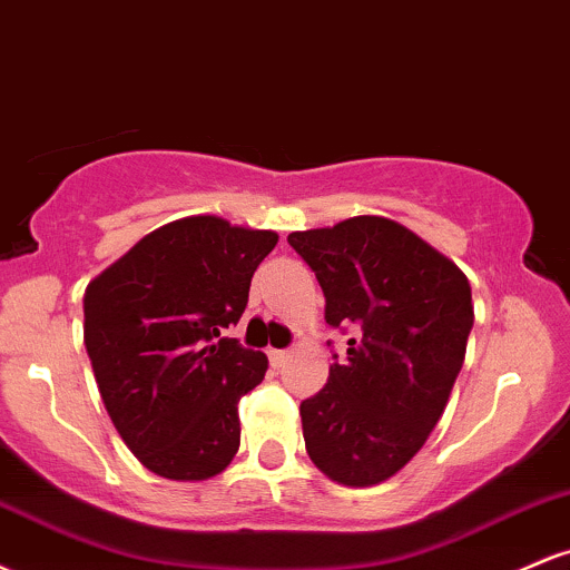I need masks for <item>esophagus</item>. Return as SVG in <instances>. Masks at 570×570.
<instances>
[{
  "label": "esophagus",
  "instance_id": "obj_1",
  "mask_svg": "<svg viewBox=\"0 0 570 570\" xmlns=\"http://www.w3.org/2000/svg\"><path fill=\"white\" fill-rule=\"evenodd\" d=\"M267 356H271L273 367H281V364H284L286 358H289V351H276V348H273V351H267Z\"/></svg>",
  "mask_w": 570,
  "mask_h": 570
}]
</instances>
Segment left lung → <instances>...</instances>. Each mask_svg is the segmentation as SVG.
<instances>
[{
    "instance_id": "left-lung-1",
    "label": "left lung",
    "mask_w": 570,
    "mask_h": 570,
    "mask_svg": "<svg viewBox=\"0 0 570 570\" xmlns=\"http://www.w3.org/2000/svg\"><path fill=\"white\" fill-rule=\"evenodd\" d=\"M316 273L326 324H356L348 358L299 404L305 450L345 488H372L412 461L448 407L474 324L453 259L394 219L351 217L289 233Z\"/></svg>"
}]
</instances>
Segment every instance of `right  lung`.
Masks as SVG:
<instances>
[{"label":"right lung","mask_w":570,"mask_h":570,"mask_svg":"<svg viewBox=\"0 0 570 570\" xmlns=\"http://www.w3.org/2000/svg\"><path fill=\"white\" fill-rule=\"evenodd\" d=\"M278 233L198 214L128 248L85 289V348L117 434L149 472L212 480L240 444L238 402L267 356L222 330L238 324Z\"/></svg>","instance_id":"1"}]
</instances>
